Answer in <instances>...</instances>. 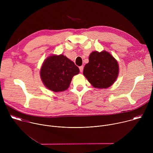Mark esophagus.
I'll return each instance as SVG.
<instances>
[{
	"instance_id": "esophagus-1",
	"label": "esophagus",
	"mask_w": 153,
	"mask_h": 153,
	"mask_svg": "<svg viewBox=\"0 0 153 153\" xmlns=\"http://www.w3.org/2000/svg\"><path fill=\"white\" fill-rule=\"evenodd\" d=\"M79 70H80V72H82V71H83V66L79 67Z\"/></svg>"
}]
</instances>
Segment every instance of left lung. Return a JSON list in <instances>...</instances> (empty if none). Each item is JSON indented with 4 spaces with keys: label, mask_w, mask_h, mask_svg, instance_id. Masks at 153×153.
Instances as JSON below:
<instances>
[{
    "label": "left lung",
    "mask_w": 153,
    "mask_h": 153,
    "mask_svg": "<svg viewBox=\"0 0 153 153\" xmlns=\"http://www.w3.org/2000/svg\"><path fill=\"white\" fill-rule=\"evenodd\" d=\"M118 74L117 60L105 51L92 52L89 56V62L83 69V75L94 88H107L111 86Z\"/></svg>",
    "instance_id": "1"
}]
</instances>
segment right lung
<instances>
[{
    "label": "right lung",
    "mask_w": 153,
    "mask_h": 153,
    "mask_svg": "<svg viewBox=\"0 0 153 153\" xmlns=\"http://www.w3.org/2000/svg\"><path fill=\"white\" fill-rule=\"evenodd\" d=\"M79 69L66 56H51L43 62L40 70V77L47 88L59 92L66 90Z\"/></svg>",
    "instance_id": "obj_1"
}]
</instances>
